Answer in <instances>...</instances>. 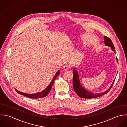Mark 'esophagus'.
<instances>
[{"label": "esophagus", "mask_w": 127, "mask_h": 127, "mask_svg": "<svg viewBox=\"0 0 127 127\" xmlns=\"http://www.w3.org/2000/svg\"><path fill=\"white\" fill-rule=\"evenodd\" d=\"M69 68V66L68 65H65V66H64L63 67V70L64 71H67V70H68Z\"/></svg>", "instance_id": "1"}]
</instances>
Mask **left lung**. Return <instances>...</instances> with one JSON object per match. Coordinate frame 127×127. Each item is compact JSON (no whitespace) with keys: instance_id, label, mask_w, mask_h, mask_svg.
Segmentation results:
<instances>
[{"instance_id":"1","label":"left lung","mask_w":127,"mask_h":127,"mask_svg":"<svg viewBox=\"0 0 127 127\" xmlns=\"http://www.w3.org/2000/svg\"><path fill=\"white\" fill-rule=\"evenodd\" d=\"M104 43L105 45V46L110 47V49L115 53V48L114 47V45L111 41V40L108 38L106 36H104ZM116 60L118 62L117 58H116ZM73 74H74V79H73V88L75 91V92L77 94V95L81 98H84V99H92L95 98H97L99 97H100L102 95L106 94L111 88L112 86L113 85V84L114 83L115 79L112 82V84L106 91H104V92L101 93H93L92 92H90L88 91H87L86 89H85L81 85L79 77L78 76V73L77 71L76 70V68H74V71H73Z\"/></svg>"}]
</instances>
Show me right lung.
I'll return each instance as SVG.
<instances>
[{"mask_svg":"<svg viewBox=\"0 0 127 127\" xmlns=\"http://www.w3.org/2000/svg\"><path fill=\"white\" fill-rule=\"evenodd\" d=\"M60 74V71H58V72H56V73L55 74V76L53 77V78H52V79L51 80V83H50V84L47 86V88H46L44 90H43L42 91L37 93H35V94H27L25 93H23L22 92H20L19 91H18V90H17L16 89H15V90H16V91L20 94L23 95L24 96H25L26 97L29 98H32V99H38V98H44L45 97H46L50 92L52 86L53 84L54 83V81L55 80V78H56V77L58 76V75Z\"/></svg>","mask_w":127,"mask_h":127,"instance_id":"add662e5","label":"right lung"}]
</instances>
